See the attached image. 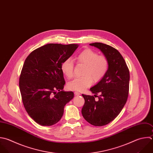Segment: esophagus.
Returning a JSON list of instances; mask_svg holds the SVG:
<instances>
[{
    "mask_svg": "<svg viewBox=\"0 0 153 153\" xmlns=\"http://www.w3.org/2000/svg\"><path fill=\"white\" fill-rule=\"evenodd\" d=\"M74 94H75V96H79V95L81 94L80 93H79V92H78V91H75V92L74 93Z\"/></svg>",
    "mask_w": 153,
    "mask_h": 153,
    "instance_id": "1",
    "label": "esophagus"
}]
</instances>
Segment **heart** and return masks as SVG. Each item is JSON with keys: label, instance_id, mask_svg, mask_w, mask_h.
I'll return each mask as SVG.
<instances>
[{"label": "heart", "instance_id": "b5f03b06", "mask_svg": "<svg viewBox=\"0 0 153 153\" xmlns=\"http://www.w3.org/2000/svg\"><path fill=\"white\" fill-rule=\"evenodd\" d=\"M78 63L85 65L82 73L83 76L76 78L67 84L68 89L82 91L89 87L94 82L100 81L106 74L109 63L108 59L91 49H85L81 51L75 57ZM74 63L71 59L65 60L61 65V71L68 78L74 76Z\"/></svg>", "mask_w": 153, "mask_h": 153}]
</instances>
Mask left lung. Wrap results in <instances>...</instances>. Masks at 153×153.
Here are the masks:
<instances>
[{
	"instance_id": "8db88e82",
	"label": "left lung",
	"mask_w": 153,
	"mask_h": 153,
	"mask_svg": "<svg viewBox=\"0 0 153 153\" xmlns=\"http://www.w3.org/2000/svg\"><path fill=\"white\" fill-rule=\"evenodd\" d=\"M90 45L102 51L108 60L109 68L106 75L90 88L93 93L100 94L99 100L96 101L93 96L82 94L85 103L81 113L90 124L102 126L114 120L125 105L128 94L130 74L124 59L117 50L100 42Z\"/></svg>"
}]
</instances>
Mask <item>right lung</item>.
Listing matches in <instances>:
<instances>
[{
	"mask_svg": "<svg viewBox=\"0 0 153 153\" xmlns=\"http://www.w3.org/2000/svg\"><path fill=\"white\" fill-rule=\"evenodd\" d=\"M78 46L46 44L33 51L25 61L19 79L23 103L29 115L41 126L59 121L65 106L74 98L72 91L63 90L65 81L61 65Z\"/></svg>",
	"mask_w": 153,
	"mask_h": 153,
	"instance_id": "add662e5",
	"label": "right lung"
}]
</instances>
